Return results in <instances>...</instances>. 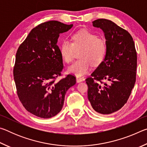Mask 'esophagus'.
I'll list each match as a JSON object with an SVG mask.
<instances>
[{
	"label": "esophagus",
	"instance_id": "1",
	"mask_svg": "<svg viewBox=\"0 0 147 147\" xmlns=\"http://www.w3.org/2000/svg\"><path fill=\"white\" fill-rule=\"evenodd\" d=\"M83 81V79L81 78H79V77H76V82L77 83H79V82H81Z\"/></svg>",
	"mask_w": 147,
	"mask_h": 147
}]
</instances>
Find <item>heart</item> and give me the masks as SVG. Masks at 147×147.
Masks as SVG:
<instances>
[{"label": "heart", "instance_id": "1", "mask_svg": "<svg viewBox=\"0 0 147 147\" xmlns=\"http://www.w3.org/2000/svg\"><path fill=\"white\" fill-rule=\"evenodd\" d=\"M81 51L79 58L68 69L70 73L77 76L86 74L91 68L98 65L103 61L107 53L106 41L98 38L95 34L87 30H81L72 36V42L63 40L59 47L62 59L67 63L73 60L75 51Z\"/></svg>", "mask_w": 147, "mask_h": 147}]
</instances>
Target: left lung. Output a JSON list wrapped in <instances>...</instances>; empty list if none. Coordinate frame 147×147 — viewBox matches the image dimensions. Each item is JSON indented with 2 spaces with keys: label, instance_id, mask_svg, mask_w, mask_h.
<instances>
[{
  "label": "left lung",
  "instance_id": "8db88e82",
  "mask_svg": "<svg viewBox=\"0 0 147 147\" xmlns=\"http://www.w3.org/2000/svg\"><path fill=\"white\" fill-rule=\"evenodd\" d=\"M93 25L104 32L107 53L86 80L88 97L94 111L108 115L119 110L130 97L136 80L137 53L131 35L113 22L99 19Z\"/></svg>",
  "mask_w": 147,
  "mask_h": 147
}]
</instances>
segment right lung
Returning <instances> with one entry per match:
<instances>
[{
  "label": "right lung",
  "mask_w": 147,
  "mask_h": 147,
  "mask_svg": "<svg viewBox=\"0 0 147 147\" xmlns=\"http://www.w3.org/2000/svg\"><path fill=\"white\" fill-rule=\"evenodd\" d=\"M73 26L56 21L41 23L32 30L17 49L13 67L17 95L24 108L39 117L57 115L67 91L76 84L72 74L56 80L63 68L58 39Z\"/></svg>",
  "instance_id": "obj_1"
}]
</instances>
